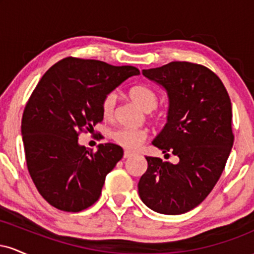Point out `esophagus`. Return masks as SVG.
Segmentation results:
<instances>
[{"label":"esophagus","instance_id":"obj_1","mask_svg":"<svg viewBox=\"0 0 254 254\" xmlns=\"http://www.w3.org/2000/svg\"><path fill=\"white\" fill-rule=\"evenodd\" d=\"M132 155H133L132 151H129V150H125L124 151V157H125V159H127V157H130V156H132Z\"/></svg>","mask_w":254,"mask_h":254}]
</instances>
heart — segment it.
Listing matches in <instances>:
<instances>
[{
    "instance_id": "1",
    "label": "heart",
    "mask_w": 254,
    "mask_h": 254,
    "mask_svg": "<svg viewBox=\"0 0 254 254\" xmlns=\"http://www.w3.org/2000/svg\"><path fill=\"white\" fill-rule=\"evenodd\" d=\"M129 97L137 106L141 107L145 112L154 110L157 104V95L153 89L147 86H136L132 87L129 92ZM116 105V94L110 93L103 99L101 103V112L105 118H110L113 115ZM147 137V132L144 130L129 129V127H121V129L113 131L112 138L116 143L122 145L125 149L133 150L143 143Z\"/></svg>"
}]
</instances>
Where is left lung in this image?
I'll use <instances>...</instances> for the list:
<instances>
[{
    "label": "left lung",
    "instance_id": "8db88e82",
    "mask_svg": "<svg viewBox=\"0 0 254 254\" xmlns=\"http://www.w3.org/2000/svg\"><path fill=\"white\" fill-rule=\"evenodd\" d=\"M142 74L168 98L167 123L151 144L179 162L145 156L138 193L151 210L180 215L202 203L222 174L234 142L232 103L222 81L199 64L171 62Z\"/></svg>",
    "mask_w": 254,
    "mask_h": 254
}]
</instances>
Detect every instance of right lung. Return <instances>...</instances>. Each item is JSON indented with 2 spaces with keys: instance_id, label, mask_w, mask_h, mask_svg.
<instances>
[{
  "instance_id": "obj_1",
  "label": "right lung",
  "mask_w": 254,
  "mask_h": 254,
  "mask_svg": "<svg viewBox=\"0 0 254 254\" xmlns=\"http://www.w3.org/2000/svg\"><path fill=\"white\" fill-rule=\"evenodd\" d=\"M135 75V66L68 57L40 78L25 107L21 135L30 176L52 206L77 212L99 199L124 151L105 143L92 153L78 143V133L94 131L104 118L103 99Z\"/></svg>"
}]
</instances>
